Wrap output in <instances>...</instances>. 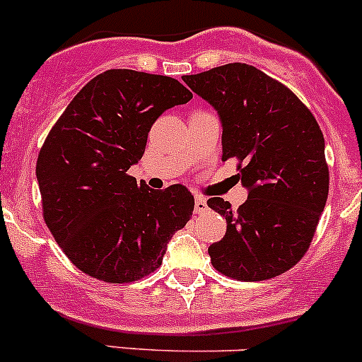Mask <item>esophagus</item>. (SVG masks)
<instances>
[{"label": "esophagus", "instance_id": "1", "mask_svg": "<svg viewBox=\"0 0 362 362\" xmlns=\"http://www.w3.org/2000/svg\"><path fill=\"white\" fill-rule=\"evenodd\" d=\"M207 211V200L204 197L195 195V212L197 214H202Z\"/></svg>", "mask_w": 362, "mask_h": 362}]
</instances>
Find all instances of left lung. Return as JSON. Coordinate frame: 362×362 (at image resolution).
Returning <instances> with one entry per match:
<instances>
[{
    "mask_svg": "<svg viewBox=\"0 0 362 362\" xmlns=\"http://www.w3.org/2000/svg\"><path fill=\"white\" fill-rule=\"evenodd\" d=\"M223 125V160L237 158L249 189L237 211L219 197L207 206L226 219L209 247L212 267L244 282L277 277L307 252L329 192L324 136L307 106L281 81L233 62L182 76Z\"/></svg>",
    "mask_w": 362,
    "mask_h": 362,
    "instance_id": "obj_1",
    "label": "left lung"
}]
</instances>
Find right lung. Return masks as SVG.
Instances as JSON below:
<instances>
[{"label": "right lung", "mask_w": 362, "mask_h": 362, "mask_svg": "<svg viewBox=\"0 0 362 362\" xmlns=\"http://www.w3.org/2000/svg\"><path fill=\"white\" fill-rule=\"evenodd\" d=\"M192 92L174 78L107 69L92 78L45 139L36 162L43 218L81 272L110 284L139 281L162 264L195 200L182 185L151 189L127 170L148 132Z\"/></svg>", "instance_id": "right-lung-1"}]
</instances>
